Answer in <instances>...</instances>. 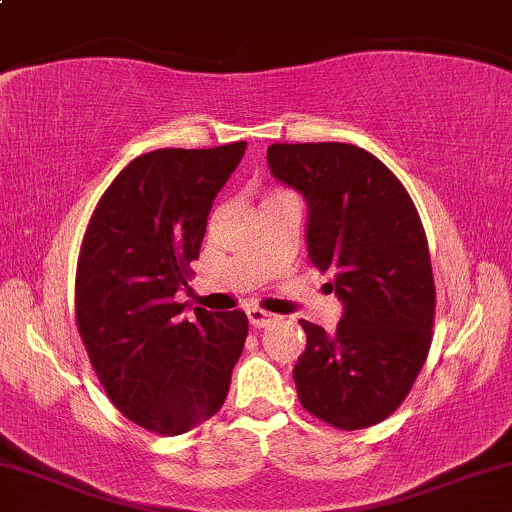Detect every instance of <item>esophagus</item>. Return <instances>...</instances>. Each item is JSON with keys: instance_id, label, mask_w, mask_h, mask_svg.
<instances>
[{"instance_id": "34e87169", "label": "esophagus", "mask_w": 512, "mask_h": 512, "mask_svg": "<svg viewBox=\"0 0 512 512\" xmlns=\"http://www.w3.org/2000/svg\"><path fill=\"white\" fill-rule=\"evenodd\" d=\"M274 319L276 317L272 315V312H264V310H260V307H250L248 310V322L252 329H264V326L272 324Z\"/></svg>"}]
</instances>
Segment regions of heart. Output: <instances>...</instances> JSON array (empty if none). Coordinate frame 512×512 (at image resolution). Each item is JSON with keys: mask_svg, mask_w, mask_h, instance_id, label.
<instances>
[{"mask_svg": "<svg viewBox=\"0 0 512 512\" xmlns=\"http://www.w3.org/2000/svg\"><path fill=\"white\" fill-rule=\"evenodd\" d=\"M281 195H288V193H281V190H279V193H274L272 197H281Z\"/></svg>", "mask_w": 512, "mask_h": 512, "instance_id": "1", "label": "heart"}]
</instances>
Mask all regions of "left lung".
<instances>
[{
	"label": "left lung",
	"mask_w": 512,
	"mask_h": 512,
	"mask_svg": "<svg viewBox=\"0 0 512 512\" xmlns=\"http://www.w3.org/2000/svg\"><path fill=\"white\" fill-rule=\"evenodd\" d=\"M267 164L305 197L307 255L343 303L331 334L300 322L298 398L331 427H372L403 403L432 346L436 293L420 214L389 166L357 145L276 143Z\"/></svg>",
	"instance_id": "8db88e82"
}]
</instances>
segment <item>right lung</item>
<instances>
[{"label": "right lung", "mask_w": 512, "mask_h": 512, "mask_svg": "<svg viewBox=\"0 0 512 512\" xmlns=\"http://www.w3.org/2000/svg\"><path fill=\"white\" fill-rule=\"evenodd\" d=\"M248 143L135 157L104 190L76 272V322L102 389L128 420L183 434L224 405L248 336L245 312L181 317L214 197Z\"/></svg>", "instance_id": "right-lung-1"}]
</instances>
